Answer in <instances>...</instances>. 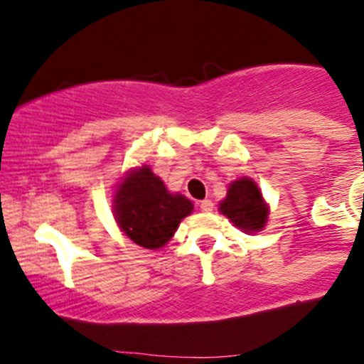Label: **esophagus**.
Instances as JSON below:
<instances>
[{
  "label": "esophagus",
  "mask_w": 364,
  "mask_h": 364,
  "mask_svg": "<svg viewBox=\"0 0 364 364\" xmlns=\"http://www.w3.org/2000/svg\"><path fill=\"white\" fill-rule=\"evenodd\" d=\"M199 209L204 213H211L213 211V200H209V199L203 200V203L199 204Z\"/></svg>",
  "instance_id": "esophagus-1"
}]
</instances>
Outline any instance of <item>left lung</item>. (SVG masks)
Instances as JSON below:
<instances>
[{"mask_svg": "<svg viewBox=\"0 0 364 364\" xmlns=\"http://www.w3.org/2000/svg\"><path fill=\"white\" fill-rule=\"evenodd\" d=\"M218 211L247 234L260 232L269 218V204L264 200L259 185L247 176L230 183Z\"/></svg>", "mask_w": 364, "mask_h": 364, "instance_id": "1", "label": "left lung"}]
</instances>
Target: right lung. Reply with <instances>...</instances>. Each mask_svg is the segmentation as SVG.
<instances>
[{"instance_id":"add662e5","label":"right lung","mask_w":364,"mask_h":364,"mask_svg":"<svg viewBox=\"0 0 364 364\" xmlns=\"http://www.w3.org/2000/svg\"><path fill=\"white\" fill-rule=\"evenodd\" d=\"M192 211V200L168 192L149 165L130 168L114 188L112 213L117 227L128 240L148 250L165 247Z\"/></svg>"}]
</instances>
